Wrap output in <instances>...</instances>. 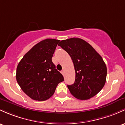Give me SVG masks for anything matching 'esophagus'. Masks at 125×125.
I'll return each instance as SVG.
<instances>
[{
  "label": "esophagus",
  "mask_w": 125,
  "mask_h": 125,
  "mask_svg": "<svg viewBox=\"0 0 125 125\" xmlns=\"http://www.w3.org/2000/svg\"><path fill=\"white\" fill-rule=\"evenodd\" d=\"M61 73H62V74H63V73H64V70H62V71H61Z\"/></svg>",
  "instance_id": "obj_1"
}]
</instances>
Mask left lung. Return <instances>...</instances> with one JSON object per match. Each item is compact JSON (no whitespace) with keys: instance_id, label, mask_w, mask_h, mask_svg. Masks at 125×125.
<instances>
[{"instance_id":"8db88e82","label":"left lung","mask_w":125,"mask_h":125,"mask_svg":"<svg viewBox=\"0 0 125 125\" xmlns=\"http://www.w3.org/2000/svg\"><path fill=\"white\" fill-rule=\"evenodd\" d=\"M72 59L75 81L68 85L78 99H90L102 90L106 81L107 67L101 56L87 42L79 38L62 40L59 44Z\"/></svg>"}]
</instances>
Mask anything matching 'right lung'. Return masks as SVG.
Segmentation results:
<instances>
[{
    "label": "right lung",
    "mask_w": 125,
    "mask_h": 125,
    "mask_svg": "<svg viewBox=\"0 0 125 125\" xmlns=\"http://www.w3.org/2000/svg\"><path fill=\"white\" fill-rule=\"evenodd\" d=\"M59 42L52 38L41 41L25 54L18 65L16 81L22 90L32 100L49 99L58 83L64 81L52 60Z\"/></svg>",
    "instance_id": "add662e5"
}]
</instances>
